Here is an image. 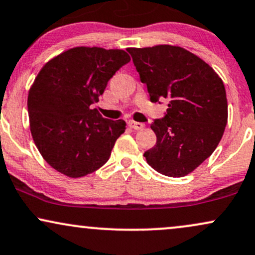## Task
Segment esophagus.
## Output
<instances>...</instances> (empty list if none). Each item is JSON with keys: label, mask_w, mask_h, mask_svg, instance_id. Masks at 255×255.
Segmentation results:
<instances>
[{"label": "esophagus", "mask_w": 255, "mask_h": 255, "mask_svg": "<svg viewBox=\"0 0 255 255\" xmlns=\"http://www.w3.org/2000/svg\"><path fill=\"white\" fill-rule=\"evenodd\" d=\"M128 126H129L130 128H133V129H135V130H142L143 128H145V125L141 124V122L133 121V120L128 122Z\"/></svg>", "instance_id": "34e87169"}]
</instances>
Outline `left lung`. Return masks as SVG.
Wrapping results in <instances>:
<instances>
[{
    "instance_id": "8db88e82",
    "label": "left lung",
    "mask_w": 255,
    "mask_h": 255,
    "mask_svg": "<svg viewBox=\"0 0 255 255\" xmlns=\"http://www.w3.org/2000/svg\"><path fill=\"white\" fill-rule=\"evenodd\" d=\"M127 51L152 102L168 100L166 116L151 125L157 142L143 154L147 164L164 176H186L213 154L225 133L228 102L222 79L180 46Z\"/></svg>"
}]
</instances>
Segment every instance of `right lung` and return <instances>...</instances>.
Returning a JSON list of instances; mask_svg holds the SVG:
<instances>
[{
	"label": "right lung",
	"mask_w": 255,
	"mask_h": 255,
	"mask_svg": "<svg viewBox=\"0 0 255 255\" xmlns=\"http://www.w3.org/2000/svg\"><path fill=\"white\" fill-rule=\"evenodd\" d=\"M129 60L124 50L78 46L41 67L28 91L29 127L40 154L58 172L84 177L108 161L126 122L104 119L90 106Z\"/></svg>",
	"instance_id": "add662e5"
}]
</instances>
